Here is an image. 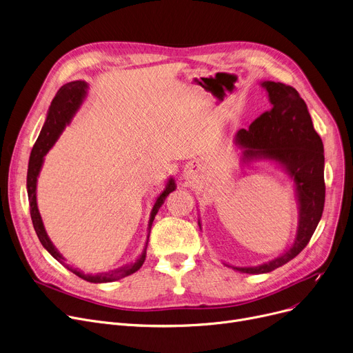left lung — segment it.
Returning a JSON list of instances; mask_svg holds the SVG:
<instances>
[{
    "label": "left lung",
    "mask_w": 353,
    "mask_h": 353,
    "mask_svg": "<svg viewBox=\"0 0 353 353\" xmlns=\"http://www.w3.org/2000/svg\"><path fill=\"white\" fill-rule=\"evenodd\" d=\"M271 110L258 117L248 130H239L234 143L242 150V162L268 161L292 179L298 201V230L294 243L278 258L258 266H232L242 274H268L294 259L312 238L325 203L323 143L314 128L305 101L282 82L263 81ZM201 228V221H198Z\"/></svg>",
    "instance_id": "obj_1"
}]
</instances>
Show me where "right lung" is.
Instances as JSON below:
<instances>
[{
  "label": "right lung",
  "instance_id": "1",
  "mask_svg": "<svg viewBox=\"0 0 353 353\" xmlns=\"http://www.w3.org/2000/svg\"><path fill=\"white\" fill-rule=\"evenodd\" d=\"M88 94V84L85 81H71L68 84L62 85L57 95L54 97L51 105L48 108L47 112V118L43 125V130H41L37 142L34 143L31 155H30V162H28V174H27V192H28V202H30V214H31V219H32V225L34 230L37 232V236L39 239V242L43 243V246L46 250L61 263L67 266L72 274H75L77 276L82 278L84 281L92 282V283H105V282H114L118 281L121 278H125L134 272H137L138 269L142 266L145 256H147V246H148V239H150V232L152 228V222L155 219V215L158 214L161 205L163 203L165 198H167L172 191H175L176 183L175 179L171 176L165 185L163 191L157 196L154 206L151 210V215H150V221H148V235H147V242H145L143 251L142 254L138 256V259L135 262L131 263H125L122 265L114 271H108V272H101L97 275H91V274H84L82 271H79L78 268H72L68 263H65V258L59 254V251L54 246V243L51 242L46 226L43 222V218L39 215L38 211V203H37V182H38V176L41 172V168H43L44 163V157L48 154V151L54 147V143L57 142V139L59 138V135L62 134V131L65 130L67 125H70V122L72 121L74 115L77 114V111L81 108L82 102L87 98Z\"/></svg>",
  "mask_w": 353,
  "mask_h": 353
}]
</instances>
